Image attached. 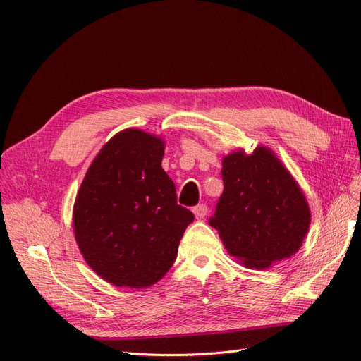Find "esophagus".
I'll return each mask as SVG.
<instances>
[{
    "mask_svg": "<svg viewBox=\"0 0 361 361\" xmlns=\"http://www.w3.org/2000/svg\"><path fill=\"white\" fill-rule=\"evenodd\" d=\"M192 212H194V216H195V220H203V218L206 216V214H207V206L206 204H197L192 209Z\"/></svg>",
    "mask_w": 361,
    "mask_h": 361,
    "instance_id": "34e87169",
    "label": "esophagus"
}]
</instances>
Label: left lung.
<instances>
[{
    "mask_svg": "<svg viewBox=\"0 0 361 361\" xmlns=\"http://www.w3.org/2000/svg\"><path fill=\"white\" fill-rule=\"evenodd\" d=\"M224 191L209 224L227 253L251 269H267L293 256L307 236V199L267 146L238 149L223 158Z\"/></svg>",
    "mask_w": 361,
    "mask_h": 361,
    "instance_id": "1",
    "label": "left lung"
}]
</instances>
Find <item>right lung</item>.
Here are the masks:
<instances>
[{
  "mask_svg": "<svg viewBox=\"0 0 361 361\" xmlns=\"http://www.w3.org/2000/svg\"><path fill=\"white\" fill-rule=\"evenodd\" d=\"M166 143L143 129L102 146L76 194L72 224L84 260L117 288L155 285L171 268L194 215L161 167Z\"/></svg>",
  "mask_w": 361,
  "mask_h": 361,
  "instance_id": "1",
  "label": "right lung"
}]
</instances>
